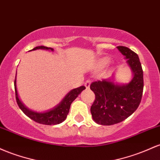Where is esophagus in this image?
<instances>
[{"instance_id": "1", "label": "esophagus", "mask_w": 160, "mask_h": 160, "mask_svg": "<svg viewBox=\"0 0 160 160\" xmlns=\"http://www.w3.org/2000/svg\"><path fill=\"white\" fill-rule=\"evenodd\" d=\"M90 85H91V80H88V81H86L85 83V86L86 88L88 89L89 88H90Z\"/></svg>"}]
</instances>
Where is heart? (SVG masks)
<instances>
[{"instance_id":"b5f03b06","label":"heart","mask_w":160,"mask_h":160,"mask_svg":"<svg viewBox=\"0 0 160 160\" xmlns=\"http://www.w3.org/2000/svg\"><path fill=\"white\" fill-rule=\"evenodd\" d=\"M108 62H109L108 59H107V58H103V59H102V60H100V65L101 66H106L107 63H108Z\"/></svg>"}]
</instances>
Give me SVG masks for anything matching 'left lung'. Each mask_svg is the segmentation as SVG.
<instances>
[{"instance_id":"8db88e82","label":"left lung","mask_w":160,"mask_h":160,"mask_svg":"<svg viewBox=\"0 0 160 160\" xmlns=\"http://www.w3.org/2000/svg\"><path fill=\"white\" fill-rule=\"evenodd\" d=\"M117 48L127 59L133 78L125 85L115 84L112 78L91 84L90 88L95 94L91 112L99 125H112L126 119L138 109L143 95V69L138 54L126 47Z\"/></svg>"}]
</instances>
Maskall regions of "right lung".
<instances>
[{
	"mask_svg": "<svg viewBox=\"0 0 160 160\" xmlns=\"http://www.w3.org/2000/svg\"><path fill=\"white\" fill-rule=\"evenodd\" d=\"M38 49H44V50H51L53 51V49L51 48H48L44 46H38L36 48H33L31 51H35ZM17 78V77H16ZM14 87H15V93H16V100H17V104L21 110L28 117L36 122L38 123L43 124V125H57L64 121L67 117V115L69 112L70 106L72 103L75 100V98L78 96V94H81L83 90L85 89V86H81L79 88L72 89L64 97V98L61 100V102L59 104H57L56 107L52 108L50 110L46 111V112H38L35 111L31 110L28 109L26 106H24L21 100H19L18 97V93L17 90V80L14 81Z\"/></svg>",
	"mask_w": 160,
	"mask_h": 160,
	"instance_id": "1",
	"label": "right lung"
}]
</instances>
